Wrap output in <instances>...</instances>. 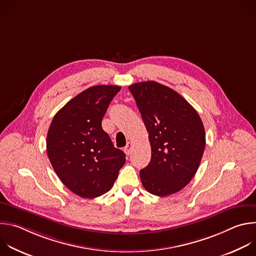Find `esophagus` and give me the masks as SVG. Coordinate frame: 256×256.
<instances>
[{
    "mask_svg": "<svg viewBox=\"0 0 256 256\" xmlns=\"http://www.w3.org/2000/svg\"><path fill=\"white\" fill-rule=\"evenodd\" d=\"M132 150V144L130 142H128L126 144V147H124V153L128 156V155H130Z\"/></svg>",
    "mask_w": 256,
    "mask_h": 256,
    "instance_id": "esophagus-1",
    "label": "esophagus"
}]
</instances>
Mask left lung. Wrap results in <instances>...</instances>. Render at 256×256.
I'll return each mask as SVG.
<instances>
[{
    "instance_id": "1",
    "label": "left lung",
    "mask_w": 256,
    "mask_h": 256,
    "mask_svg": "<svg viewBox=\"0 0 256 256\" xmlns=\"http://www.w3.org/2000/svg\"><path fill=\"white\" fill-rule=\"evenodd\" d=\"M149 134L151 161L140 171L142 186L157 196L181 190L194 178L206 146L196 109L173 89L154 81L128 87Z\"/></svg>"
}]
</instances>
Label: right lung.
I'll use <instances>...</instances> for the list:
<instances>
[{"label":"right lung","instance_id":"obj_1","mask_svg":"<svg viewBox=\"0 0 256 256\" xmlns=\"http://www.w3.org/2000/svg\"><path fill=\"white\" fill-rule=\"evenodd\" d=\"M120 86H93L70 99L54 116L46 150L54 170L75 194L94 198L114 186L126 162L101 122Z\"/></svg>","mask_w":256,"mask_h":256}]
</instances>
